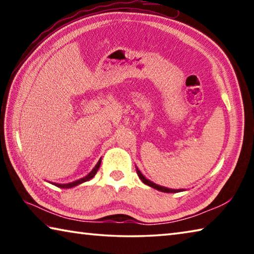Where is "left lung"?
<instances>
[{
  "label": "left lung",
  "instance_id": "1",
  "mask_svg": "<svg viewBox=\"0 0 254 254\" xmlns=\"http://www.w3.org/2000/svg\"><path fill=\"white\" fill-rule=\"evenodd\" d=\"M136 174H137V176H139V178L142 180V182L145 185H148V186L157 189V190H160V191H163V192H178V191H180V189H177V190H176V189H169V188H166V187H161V186H159V185H156L154 183L150 182V180H148L142 174L140 173V170L137 168H136Z\"/></svg>",
  "mask_w": 254,
  "mask_h": 254
}]
</instances>
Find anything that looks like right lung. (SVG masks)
<instances>
[{"label":"right lung","instance_id":"1","mask_svg":"<svg viewBox=\"0 0 254 254\" xmlns=\"http://www.w3.org/2000/svg\"><path fill=\"white\" fill-rule=\"evenodd\" d=\"M101 159H100V161L97 162V165L94 167V169L91 171V173H89L87 176H86V177H84V178H81V179H78V180H76V182H72V183H69V184H55V186H57V187H60V188H71V187H75V186H78V185H80V184H83V183H85V182H88V180H91L94 176L96 175V173H97V170H98V168H100V166H101Z\"/></svg>","mask_w":254,"mask_h":254}]
</instances>
